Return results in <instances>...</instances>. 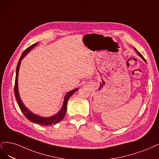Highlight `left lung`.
<instances>
[{
    "instance_id": "left-lung-1",
    "label": "left lung",
    "mask_w": 159,
    "mask_h": 159,
    "mask_svg": "<svg viewBox=\"0 0 159 159\" xmlns=\"http://www.w3.org/2000/svg\"><path fill=\"white\" fill-rule=\"evenodd\" d=\"M134 49H135V51H136V52H137V54H138V55H139V56H140V57H141V58H142V59H143V60H144V61H145V58H144V57H143V55H141V53H139V52H138V51H137V49H135V48H134Z\"/></svg>"
}]
</instances>
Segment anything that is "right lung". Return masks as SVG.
<instances>
[{
    "instance_id": "1",
    "label": "right lung",
    "mask_w": 159,
    "mask_h": 159,
    "mask_svg": "<svg viewBox=\"0 0 159 159\" xmlns=\"http://www.w3.org/2000/svg\"><path fill=\"white\" fill-rule=\"evenodd\" d=\"M38 44V43H34L32 45L30 46L28 48L25 49L23 53L22 54L21 57H20L18 63L17 65V67H16V79H15V84H14V94L15 96H16V100L18 102V104L19 105V107L20 110H21L23 114L25 116V117H26L28 120L30 121H31L32 122L35 123V124H38L42 125H52V124H56L62 120L66 114V105H67V102L69 99L70 98V97L72 96L76 90H78L79 89H75L73 90H71L69 93L66 94L64 98V102L62 106V107H61V110L58 112L57 114H55V116L48 117H44L42 116H39L36 114H34V113L31 111H30L26 107H25L22 101L20 99V97L19 95V92H18V71H19V68H20V63H21V61L23 59L24 57V56L26 55L28 52H30V51L34 47H35V45Z\"/></svg>"
}]
</instances>
